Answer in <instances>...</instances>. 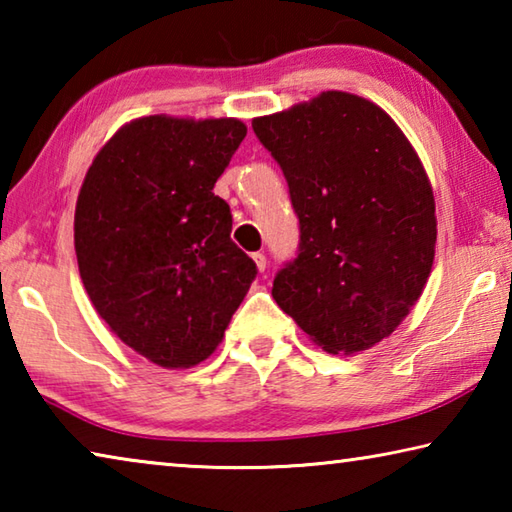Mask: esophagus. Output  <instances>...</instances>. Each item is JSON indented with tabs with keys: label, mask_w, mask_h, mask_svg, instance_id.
<instances>
[{
	"label": "esophagus",
	"mask_w": 512,
	"mask_h": 512,
	"mask_svg": "<svg viewBox=\"0 0 512 512\" xmlns=\"http://www.w3.org/2000/svg\"><path fill=\"white\" fill-rule=\"evenodd\" d=\"M253 262H255V266H257V271H259V273H264V271H266V257H264L262 253H253Z\"/></svg>",
	"instance_id": "1"
}]
</instances>
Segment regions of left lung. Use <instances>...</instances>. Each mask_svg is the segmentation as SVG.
<instances>
[{"label":"left lung","instance_id":"8db88e82","mask_svg":"<svg viewBox=\"0 0 512 512\" xmlns=\"http://www.w3.org/2000/svg\"><path fill=\"white\" fill-rule=\"evenodd\" d=\"M253 131L300 221L275 302L329 354L372 348L409 316L436 255V201L418 153L377 103L339 90L257 117Z\"/></svg>","mask_w":512,"mask_h":512}]
</instances>
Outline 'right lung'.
Segmentation results:
<instances>
[{
  "label": "right lung",
  "mask_w": 512,
  "mask_h": 512,
  "mask_svg": "<svg viewBox=\"0 0 512 512\" xmlns=\"http://www.w3.org/2000/svg\"><path fill=\"white\" fill-rule=\"evenodd\" d=\"M246 131L235 117H140L85 173L74 212L83 287L112 334L155 366L210 357L255 280L230 239V205L212 192Z\"/></svg>",
  "instance_id": "right-lung-1"
}]
</instances>
